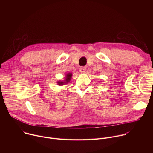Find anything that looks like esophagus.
<instances>
[{
	"label": "esophagus",
	"instance_id": "esophagus-1",
	"mask_svg": "<svg viewBox=\"0 0 153 153\" xmlns=\"http://www.w3.org/2000/svg\"><path fill=\"white\" fill-rule=\"evenodd\" d=\"M86 71V68L84 67H81L80 68V71L82 73H84Z\"/></svg>",
	"mask_w": 153,
	"mask_h": 153
}]
</instances>
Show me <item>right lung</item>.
<instances>
[{
    "instance_id": "obj_1",
    "label": "right lung",
    "mask_w": 153,
    "mask_h": 153,
    "mask_svg": "<svg viewBox=\"0 0 153 153\" xmlns=\"http://www.w3.org/2000/svg\"><path fill=\"white\" fill-rule=\"evenodd\" d=\"M72 75H73V74L71 73H67L66 75H65V79L63 80L57 81V85H59V86H62V85H65V84L68 83L71 80V79L72 77Z\"/></svg>"
}]
</instances>
